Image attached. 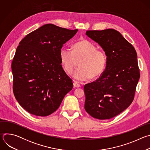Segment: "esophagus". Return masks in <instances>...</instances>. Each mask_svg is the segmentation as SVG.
<instances>
[{"label": "esophagus", "instance_id": "obj_1", "mask_svg": "<svg viewBox=\"0 0 150 150\" xmlns=\"http://www.w3.org/2000/svg\"><path fill=\"white\" fill-rule=\"evenodd\" d=\"M80 86L81 85L79 83H78V82H76L75 81L74 82V87L75 88H78V87H80Z\"/></svg>", "mask_w": 150, "mask_h": 150}]
</instances>
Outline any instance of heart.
<instances>
[{"label": "heart", "mask_w": 150, "mask_h": 150, "mask_svg": "<svg viewBox=\"0 0 150 150\" xmlns=\"http://www.w3.org/2000/svg\"><path fill=\"white\" fill-rule=\"evenodd\" d=\"M61 65L67 73L71 74L79 62V67L73 74V77L79 81L96 78L104 71L107 58L103 51L97 50L96 46L89 41L82 40L72 46V50L63 47L60 50Z\"/></svg>", "instance_id": "obj_1"}]
</instances>
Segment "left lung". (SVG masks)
Instances as JSON below:
<instances>
[{"label":"left lung","mask_w":150,"mask_h":150,"mask_svg":"<svg viewBox=\"0 0 150 150\" xmlns=\"http://www.w3.org/2000/svg\"><path fill=\"white\" fill-rule=\"evenodd\" d=\"M86 35L101 46L106 67L96 81L85 85L84 108L92 117L110 119L121 113L134 100L140 75L133 46L117 31H87Z\"/></svg>","instance_id":"1"}]
</instances>
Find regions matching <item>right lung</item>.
Returning a JSON list of instances; mask_svg holds the SVG:
<instances>
[{"label": "right lung", "mask_w": 150, "mask_h": 150, "mask_svg": "<svg viewBox=\"0 0 150 150\" xmlns=\"http://www.w3.org/2000/svg\"><path fill=\"white\" fill-rule=\"evenodd\" d=\"M78 30L45 24L20 41L12 63L13 91L26 111L38 116L54 112L73 88L61 65L60 50Z\"/></svg>", "instance_id": "obj_1"}]
</instances>
